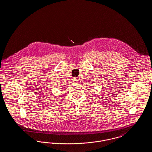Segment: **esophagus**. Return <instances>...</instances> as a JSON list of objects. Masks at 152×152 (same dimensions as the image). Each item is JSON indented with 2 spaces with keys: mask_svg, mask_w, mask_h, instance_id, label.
Masks as SVG:
<instances>
[{
  "mask_svg": "<svg viewBox=\"0 0 152 152\" xmlns=\"http://www.w3.org/2000/svg\"><path fill=\"white\" fill-rule=\"evenodd\" d=\"M73 81L76 83H78V79H76V78H74L73 79Z\"/></svg>",
  "mask_w": 152,
  "mask_h": 152,
  "instance_id": "esophagus-1",
  "label": "esophagus"
}]
</instances>
